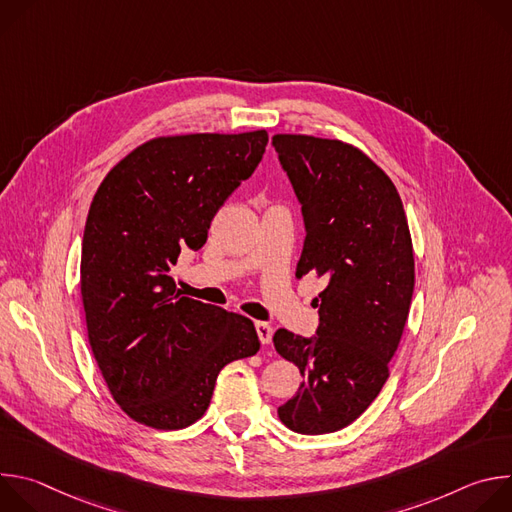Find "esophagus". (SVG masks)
Wrapping results in <instances>:
<instances>
[{
	"label": "esophagus",
	"instance_id": "obj_1",
	"mask_svg": "<svg viewBox=\"0 0 512 512\" xmlns=\"http://www.w3.org/2000/svg\"><path fill=\"white\" fill-rule=\"evenodd\" d=\"M255 330H257V336H259L261 344H269L271 342L273 328L267 322H255Z\"/></svg>",
	"mask_w": 512,
	"mask_h": 512
}]
</instances>
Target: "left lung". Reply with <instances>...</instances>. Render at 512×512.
<instances>
[{"instance_id":"left-lung-1","label":"left lung","mask_w":512,"mask_h":512,"mask_svg":"<svg viewBox=\"0 0 512 512\" xmlns=\"http://www.w3.org/2000/svg\"><path fill=\"white\" fill-rule=\"evenodd\" d=\"M271 143L302 202L306 241L296 275L326 283L316 336L285 328L273 336L304 377L277 415L291 431L332 433L362 415L389 379L415 285L409 225L391 178L354 145L296 133Z\"/></svg>"}]
</instances>
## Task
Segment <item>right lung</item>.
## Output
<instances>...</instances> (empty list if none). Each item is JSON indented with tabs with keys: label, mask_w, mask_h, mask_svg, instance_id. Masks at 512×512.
Instances as JSON below:
<instances>
[{
	"label": "right lung",
	"mask_w": 512,
	"mask_h": 512,
	"mask_svg": "<svg viewBox=\"0 0 512 512\" xmlns=\"http://www.w3.org/2000/svg\"><path fill=\"white\" fill-rule=\"evenodd\" d=\"M267 139L265 129L150 139L111 168L91 202L81 255L89 344L137 423L192 425L225 364L261 346L249 318L182 296L170 271L184 249L206 243Z\"/></svg>",
	"instance_id": "obj_1"
}]
</instances>
